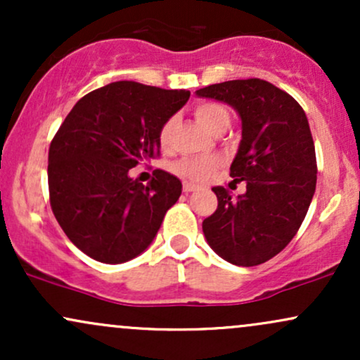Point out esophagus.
Here are the masks:
<instances>
[{
  "mask_svg": "<svg viewBox=\"0 0 360 360\" xmlns=\"http://www.w3.org/2000/svg\"><path fill=\"white\" fill-rule=\"evenodd\" d=\"M183 189H184V193H193V191H196L198 186L196 184H191V183H184L183 184Z\"/></svg>",
  "mask_w": 360,
  "mask_h": 360,
  "instance_id": "1",
  "label": "esophagus"
}]
</instances>
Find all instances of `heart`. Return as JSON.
Here are the masks:
<instances>
[{"label":"heart","mask_w":360,"mask_h":360,"mask_svg":"<svg viewBox=\"0 0 360 360\" xmlns=\"http://www.w3.org/2000/svg\"><path fill=\"white\" fill-rule=\"evenodd\" d=\"M194 117H196L200 125L208 130L210 134H218V131L226 130L230 123V115L229 111L223 105H218V103H200V105L194 108ZM176 118H169L166 123H164L162 128H160L159 140L160 146L167 147L171 143L172 131H174ZM220 166V159L214 155L208 157H184V159L177 160L174 164V172L179 174L181 177L189 181H206L212 172Z\"/></svg>","instance_id":"b5f03b06"}]
</instances>
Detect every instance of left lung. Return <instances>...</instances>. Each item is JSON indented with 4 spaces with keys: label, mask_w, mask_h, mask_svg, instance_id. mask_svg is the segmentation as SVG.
Wrapping results in <instances>:
<instances>
[{
    "label": "left lung",
    "mask_w": 360,
    "mask_h": 360,
    "mask_svg": "<svg viewBox=\"0 0 360 360\" xmlns=\"http://www.w3.org/2000/svg\"><path fill=\"white\" fill-rule=\"evenodd\" d=\"M196 96L237 111L242 139L230 176L245 181L237 200L214 186L218 208L203 221L212 249L235 266H259L279 254L303 223L316 188L315 143L298 101L262 79L206 86Z\"/></svg>",
    "instance_id": "8db88e82"
}]
</instances>
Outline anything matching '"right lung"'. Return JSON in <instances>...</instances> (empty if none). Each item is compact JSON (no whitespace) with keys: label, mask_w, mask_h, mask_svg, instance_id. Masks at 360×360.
<instances>
[{"label":"right lung","mask_w":360,"mask_h":360,"mask_svg":"<svg viewBox=\"0 0 360 360\" xmlns=\"http://www.w3.org/2000/svg\"><path fill=\"white\" fill-rule=\"evenodd\" d=\"M189 91L117 81L82 96L49 148V193L69 240L105 264L131 260L150 245L183 184L157 169L147 186L130 169L160 154V128Z\"/></svg>","instance_id":"obj_1"}]
</instances>
